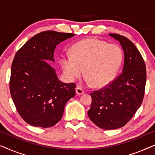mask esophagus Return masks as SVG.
Listing matches in <instances>:
<instances>
[{
  "label": "esophagus",
  "instance_id": "esophagus-1",
  "mask_svg": "<svg viewBox=\"0 0 155 155\" xmlns=\"http://www.w3.org/2000/svg\"><path fill=\"white\" fill-rule=\"evenodd\" d=\"M75 90H76V93H77V94H79V95L82 94L84 93V90H83V89H82L81 87H77Z\"/></svg>",
  "mask_w": 155,
  "mask_h": 155
}]
</instances>
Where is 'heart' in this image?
<instances>
[{"label":"heart","mask_w":155,"mask_h":155,"mask_svg":"<svg viewBox=\"0 0 155 155\" xmlns=\"http://www.w3.org/2000/svg\"><path fill=\"white\" fill-rule=\"evenodd\" d=\"M122 61V51L115 44L86 39L72 46L71 54L63 55L61 65L70 80L80 77L84 69L86 80L97 87L113 80Z\"/></svg>","instance_id":"obj_1"}]
</instances>
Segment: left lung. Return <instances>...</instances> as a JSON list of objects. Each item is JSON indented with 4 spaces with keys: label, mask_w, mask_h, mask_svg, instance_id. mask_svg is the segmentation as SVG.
<instances>
[{
    "label": "left lung",
    "mask_w": 155,
    "mask_h": 155,
    "mask_svg": "<svg viewBox=\"0 0 155 155\" xmlns=\"http://www.w3.org/2000/svg\"><path fill=\"white\" fill-rule=\"evenodd\" d=\"M120 42L124 52L123 72L111 83L91 93L89 118L99 128L115 130L130 120L143 102L146 84L145 63L128 38L109 34Z\"/></svg>",
    "instance_id": "left-lung-1"
}]
</instances>
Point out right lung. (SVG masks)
Returning <instances> with one entry per match:
<instances>
[{
	"label": "right lung",
	"mask_w": 155,
	"mask_h": 155,
	"mask_svg": "<svg viewBox=\"0 0 155 155\" xmlns=\"http://www.w3.org/2000/svg\"><path fill=\"white\" fill-rule=\"evenodd\" d=\"M72 33L45 31L28 40L14 57L10 91L17 111L33 126L49 128L62 118L67 101L75 97V84L64 83L49 62L61 42Z\"/></svg>",
	"instance_id": "obj_1"
}]
</instances>
